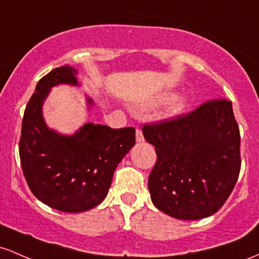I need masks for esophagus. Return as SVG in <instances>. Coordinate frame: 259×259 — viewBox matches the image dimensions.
I'll use <instances>...</instances> for the list:
<instances>
[{"label":"esophagus","instance_id":"34e87169","mask_svg":"<svg viewBox=\"0 0 259 259\" xmlns=\"http://www.w3.org/2000/svg\"><path fill=\"white\" fill-rule=\"evenodd\" d=\"M136 141H138L139 144L144 143V141H145L144 135H143V132H141L140 129H136Z\"/></svg>","mask_w":259,"mask_h":259}]
</instances>
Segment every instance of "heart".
Segmentation results:
<instances>
[{
    "label": "heart",
    "instance_id": "obj_1",
    "mask_svg": "<svg viewBox=\"0 0 259 259\" xmlns=\"http://www.w3.org/2000/svg\"><path fill=\"white\" fill-rule=\"evenodd\" d=\"M172 97V93H166L164 95V99H168ZM184 104H186V101H184L183 97H181V96H177V97L172 98L171 101V110L172 112H178V110H181L182 108L184 107Z\"/></svg>",
    "mask_w": 259,
    "mask_h": 259
}]
</instances>
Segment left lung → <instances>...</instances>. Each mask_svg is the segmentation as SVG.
<instances>
[{
  "label": "left lung",
  "instance_id": "8db88e82",
  "mask_svg": "<svg viewBox=\"0 0 259 259\" xmlns=\"http://www.w3.org/2000/svg\"><path fill=\"white\" fill-rule=\"evenodd\" d=\"M143 134L157 153L149 177L156 208L181 220H199L224 205L241 168L231 102H206L187 115L145 125Z\"/></svg>",
  "mask_w": 259,
  "mask_h": 259
}]
</instances>
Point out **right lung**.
<instances>
[{
    "instance_id": "obj_1",
    "label": "right lung",
    "mask_w": 259,
    "mask_h": 259,
    "mask_svg": "<svg viewBox=\"0 0 259 259\" xmlns=\"http://www.w3.org/2000/svg\"><path fill=\"white\" fill-rule=\"evenodd\" d=\"M77 70L61 66L36 83L25 108L19 157L25 181L39 200L64 212H83L107 197L115 168L135 145L134 127L86 123L73 134L50 129L42 106L51 88L82 86ZM88 110L95 101L86 95Z\"/></svg>"
}]
</instances>
